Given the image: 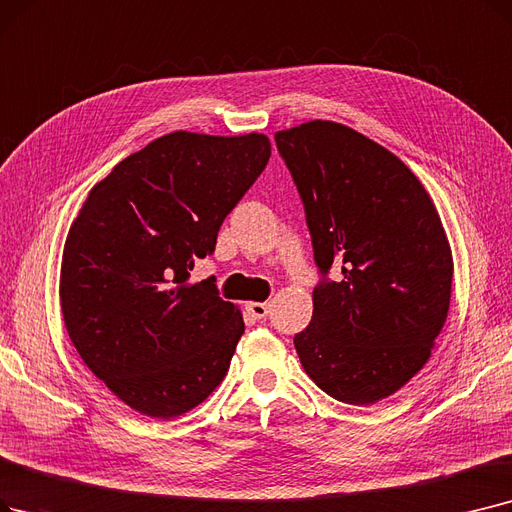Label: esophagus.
<instances>
[{
	"label": "esophagus",
	"instance_id": "esophagus-1",
	"mask_svg": "<svg viewBox=\"0 0 512 512\" xmlns=\"http://www.w3.org/2000/svg\"><path fill=\"white\" fill-rule=\"evenodd\" d=\"M247 309L253 314V318L257 320H265L270 316V305L268 303H249Z\"/></svg>",
	"mask_w": 512,
	"mask_h": 512
}]
</instances>
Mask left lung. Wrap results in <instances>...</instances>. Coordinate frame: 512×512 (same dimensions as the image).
<instances>
[{
	"instance_id": "8db88e82",
	"label": "left lung",
	"mask_w": 512,
	"mask_h": 512,
	"mask_svg": "<svg viewBox=\"0 0 512 512\" xmlns=\"http://www.w3.org/2000/svg\"><path fill=\"white\" fill-rule=\"evenodd\" d=\"M274 140L320 274L314 316L295 335L299 360L330 397L376 404L429 360L450 307V242L416 175L362 133L309 121Z\"/></svg>"
}]
</instances>
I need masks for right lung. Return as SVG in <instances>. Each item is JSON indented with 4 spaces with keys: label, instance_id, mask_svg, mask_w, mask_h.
I'll return each instance as SVG.
<instances>
[{
    "label": "right lung",
    "instance_id": "right-lung-1",
    "mask_svg": "<svg viewBox=\"0 0 512 512\" xmlns=\"http://www.w3.org/2000/svg\"><path fill=\"white\" fill-rule=\"evenodd\" d=\"M270 140L173 131L96 184L64 244L60 305L98 379L152 418L180 416L224 381L244 332L196 259L270 161Z\"/></svg>",
    "mask_w": 512,
    "mask_h": 512
}]
</instances>
